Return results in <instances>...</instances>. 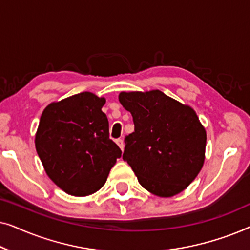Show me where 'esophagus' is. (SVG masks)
I'll list each match as a JSON object with an SVG mask.
<instances>
[{
	"label": "esophagus",
	"instance_id": "esophagus-1",
	"mask_svg": "<svg viewBox=\"0 0 250 250\" xmlns=\"http://www.w3.org/2000/svg\"><path fill=\"white\" fill-rule=\"evenodd\" d=\"M116 143H117V146H119V148H121L122 150H124L125 145H124V141H123L122 139H117V140H116Z\"/></svg>",
	"mask_w": 250,
	"mask_h": 250
}]
</instances>
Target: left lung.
I'll return each instance as SVG.
<instances>
[{
  "label": "left lung",
  "instance_id": "8db88e82",
  "mask_svg": "<svg viewBox=\"0 0 250 250\" xmlns=\"http://www.w3.org/2000/svg\"><path fill=\"white\" fill-rule=\"evenodd\" d=\"M118 99L134 122L123 159L139 183L163 198L182 192L205 162L206 129L196 111L159 90L121 92Z\"/></svg>",
  "mask_w": 250,
  "mask_h": 250
}]
</instances>
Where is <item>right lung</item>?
<instances>
[{
  "instance_id": "add662e5",
  "label": "right lung",
  "mask_w": 250,
  "mask_h": 250,
  "mask_svg": "<svg viewBox=\"0 0 250 250\" xmlns=\"http://www.w3.org/2000/svg\"><path fill=\"white\" fill-rule=\"evenodd\" d=\"M104 98L91 92L52 102L35 134L37 155L47 176L64 192L85 197L100 190L122 156L109 139Z\"/></svg>"
}]
</instances>
